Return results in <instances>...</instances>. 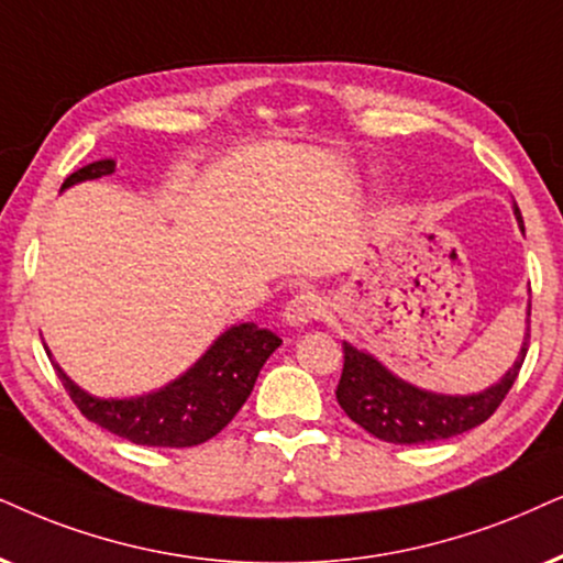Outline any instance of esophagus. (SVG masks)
Segmentation results:
<instances>
[{"label":"esophagus","instance_id":"esophagus-1","mask_svg":"<svg viewBox=\"0 0 563 563\" xmlns=\"http://www.w3.org/2000/svg\"><path fill=\"white\" fill-rule=\"evenodd\" d=\"M319 317H324V298L314 294V290H301L290 298L286 311H283V319L290 327H303L309 322H317Z\"/></svg>","mask_w":563,"mask_h":563}]
</instances>
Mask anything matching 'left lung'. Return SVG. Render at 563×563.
Segmentation results:
<instances>
[{"label": "left lung", "mask_w": 563, "mask_h": 563, "mask_svg": "<svg viewBox=\"0 0 563 563\" xmlns=\"http://www.w3.org/2000/svg\"><path fill=\"white\" fill-rule=\"evenodd\" d=\"M519 229L525 231L522 216L515 205ZM530 343V306L528 332L519 347L515 366L501 376V382L475 395H437L429 389L400 379L389 372L372 353L358 351L351 343H343L345 364L338 384V402L347 418L366 429L372 437L389 444H429L457 437L488 421L499 408L504 397L515 384Z\"/></svg>", "instance_id": "1"}]
</instances>
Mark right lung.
I'll return each instance as SVG.
<instances>
[{
    "label": "right lung",
    "instance_id": "obj_1",
    "mask_svg": "<svg viewBox=\"0 0 563 563\" xmlns=\"http://www.w3.org/2000/svg\"><path fill=\"white\" fill-rule=\"evenodd\" d=\"M113 170H117V161L111 158L88 163L69 174L62 189L101 179ZM280 343L283 340L275 332L262 330L254 322L233 324L179 379L161 387L158 393L124 397V400L92 397L77 387L59 364H54V368L88 421L134 444L179 450V446L202 444L231 423V418L252 395L260 368Z\"/></svg>",
    "mask_w": 563,
    "mask_h": 563
}]
</instances>
